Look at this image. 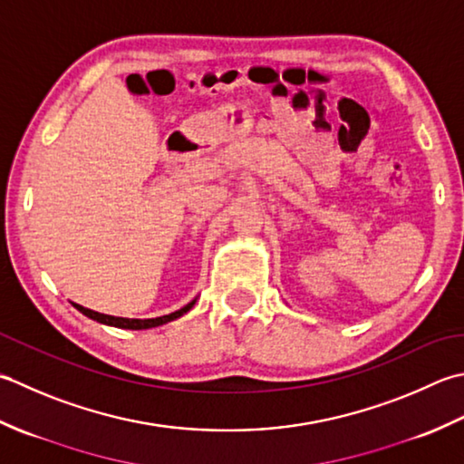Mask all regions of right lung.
Masks as SVG:
<instances>
[{"instance_id": "add662e5", "label": "right lung", "mask_w": 464, "mask_h": 464, "mask_svg": "<svg viewBox=\"0 0 464 464\" xmlns=\"http://www.w3.org/2000/svg\"><path fill=\"white\" fill-rule=\"evenodd\" d=\"M194 304H196V298H194L192 302H188V304H186L184 308H179V310L172 312V314L141 320V318H121V316L102 314V312L83 308V306H80V304H75V302H72V306L78 308L83 316L96 320V323H100V324H108V326H116V328H126V330H146V328H154V326H162V324H166V323H172V320H176V318H179L182 314H186V312L190 310Z\"/></svg>"}]
</instances>
